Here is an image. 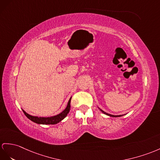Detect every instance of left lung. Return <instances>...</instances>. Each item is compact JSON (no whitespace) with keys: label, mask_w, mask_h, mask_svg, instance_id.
<instances>
[{"label":"left lung","mask_w":160,"mask_h":160,"mask_svg":"<svg viewBox=\"0 0 160 160\" xmlns=\"http://www.w3.org/2000/svg\"><path fill=\"white\" fill-rule=\"evenodd\" d=\"M101 111H102L104 114H105V115H108V116H110V117H113V118H117V117H120V116H122V115H111V114H108V113H107L106 112H104V111H103L102 110H101V109H100Z\"/></svg>","instance_id":"8db88e82"}]
</instances>
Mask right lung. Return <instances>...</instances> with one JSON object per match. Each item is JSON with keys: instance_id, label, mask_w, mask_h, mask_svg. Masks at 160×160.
<instances>
[{"instance_id": "add662e5", "label": "right lung", "mask_w": 160, "mask_h": 160, "mask_svg": "<svg viewBox=\"0 0 160 160\" xmlns=\"http://www.w3.org/2000/svg\"><path fill=\"white\" fill-rule=\"evenodd\" d=\"M71 98H70L68 101L67 108H66L65 110L62 111L61 113L58 114L56 116L50 117V118H38V117H34L28 114L24 110L22 111L27 118L34 123H37L38 124H46V125L47 124H56L61 122L62 119H64L68 115L70 109H71Z\"/></svg>"}]
</instances>
